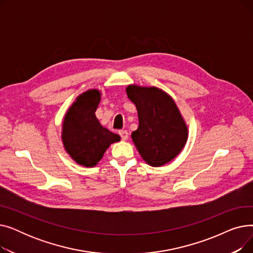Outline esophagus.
Listing matches in <instances>:
<instances>
[{
	"instance_id": "1",
	"label": "esophagus",
	"mask_w": 253,
	"mask_h": 253,
	"mask_svg": "<svg viewBox=\"0 0 253 253\" xmlns=\"http://www.w3.org/2000/svg\"><path fill=\"white\" fill-rule=\"evenodd\" d=\"M119 134H120V136H121V138L123 139V140H127L128 139V131L127 130H120L119 131Z\"/></svg>"
}]
</instances>
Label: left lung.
<instances>
[{
	"label": "left lung",
	"instance_id": "8db88e82",
	"mask_svg": "<svg viewBox=\"0 0 253 253\" xmlns=\"http://www.w3.org/2000/svg\"><path fill=\"white\" fill-rule=\"evenodd\" d=\"M128 98L136 106L138 128L131 137L141 158L153 167L163 166L182 151L189 130L175 101L157 87L129 85Z\"/></svg>",
	"mask_w": 253,
	"mask_h": 253
}]
</instances>
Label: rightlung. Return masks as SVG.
Returning <instances> with one entry per match:
<instances>
[{
  "label": "right lung",
  "instance_id": "obj_1",
  "mask_svg": "<svg viewBox=\"0 0 253 253\" xmlns=\"http://www.w3.org/2000/svg\"><path fill=\"white\" fill-rule=\"evenodd\" d=\"M100 96L98 89L83 92L63 118V148L76 163L84 167L96 166L110 145L121 140L118 134L103 127L95 116Z\"/></svg>",
  "mask_w": 253,
  "mask_h": 253
}]
</instances>
